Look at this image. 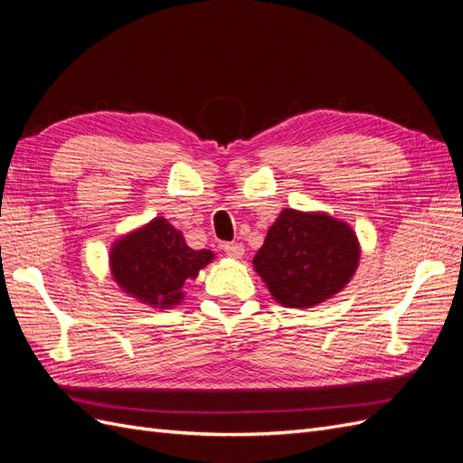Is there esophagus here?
I'll return each mask as SVG.
<instances>
[{"label":"esophagus","instance_id":"1","mask_svg":"<svg viewBox=\"0 0 463 463\" xmlns=\"http://www.w3.org/2000/svg\"><path fill=\"white\" fill-rule=\"evenodd\" d=\"M223 250H226V255L232 259H241L245 255V247L241 243H228L223 245Z\"/></svg>","mask_w":463,"mask_h":463}]
</instances>
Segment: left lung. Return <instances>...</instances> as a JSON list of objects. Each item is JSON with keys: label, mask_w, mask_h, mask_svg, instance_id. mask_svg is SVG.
<instances>
[{"label": "left lung", "mask_w": 463, "mask_h": 463, "mask_svg": "<svg viewBox=\"0 0 463 463\" xmlns=\"http://www.w3.org/2000/svg\"><path fill=\"white\" fill-rule=\"evenodd\" d=\"M361 257L355 232L326 213L284 208L253 257L270 296L289 309H309L340 293Z\"/></svg>", "instance_id": "left-lung-1"}]
</instances>
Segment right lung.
I'll return each mask as SVG.
<instances>
[{"mask_svg": "<svg viewBox=\"0 0 463 463\" xmlns=\"http://www.w3.org/2000/svg\"><path fill=\"white\" fill-rule=\"evenodd\" d=\"M213 260V250L191 249L164 216L121 235L109 247L114 282L129 298L160 311L184 301L185 284Z\"/></svg>", "mask_w": 463, "mask_h": 463, "instance_id": "right-lung-1", "label": "right lung"}]
</instances>
